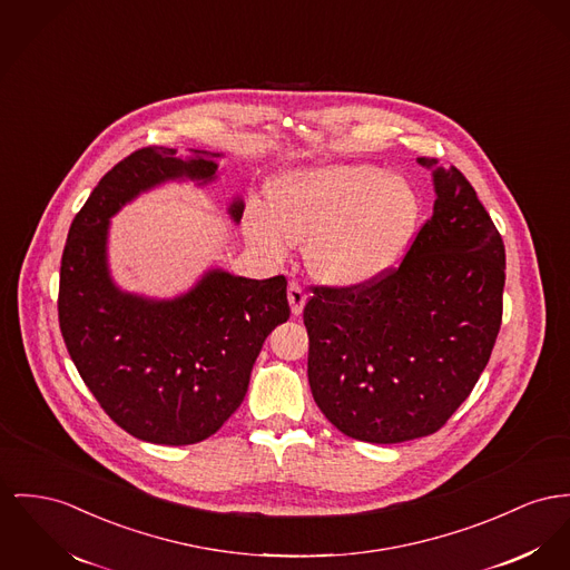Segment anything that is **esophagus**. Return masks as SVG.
<instances>
[{
  "label": "esophagus",
  "instance_id": "esophagus-1",
  "mask_svg": "<svg viewBox=\"0 0 570 570\" xmlns=\"http://www.w3.org/2000/svg\"><path fill=\"white\" fill-rule=\"evenodd\" d=\"M287 301H289V306H292V313H294V315H301V313H303L304 303H306V292H304L303 287H301L296 281H292L289 287H287Z\"/></svg>",
  "mask_w": 570,
  "mask_h": 570
}]
</instances>
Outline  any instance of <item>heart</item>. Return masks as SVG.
<instances>
[{
    "label": "heart",
    "instance_id": "heart-1",
    "mask_svg": "<svg viewBox=\"0 0 570 570\" xmlns=\"http://www.w3.org/2000/svg\"><path fill=\"white\" fill-rule=\"evenodd\" d=\"M269 207L248 212L250 237L274 257L308 242L306 266L335 287L376 283L402 259L419 220L411 184L367 164L292 170L274 181Z\"/></svg>",
    "mask_w": 570,
    "mask_h": 570
}]
</instances>
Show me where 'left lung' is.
Instances as JSON below:
<instances>
[{"mask_svg": "<svg viewBox=\"0 0 570 570\" xmlns=\"http://www.w3.org/2000/svg\"><path fill=\"white\" fill-rule=\"evenodd\" d=\"M432 173L434 212L402 264L365 287H313L304 306L308 384L345 436L434 434L469 397L501 326L505 248L455 166Z\"/></svg>", "mask_w": 570, "mask_h": 570, "instance_id": "obj_1", "label": "left lung"}]
</instances>
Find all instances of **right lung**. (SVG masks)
Wrapping results in <instances>:
<instances>
[{
  "mask_svg": "<svg viewBox=\"0 0 570 570\" xmlns=\"http://www.w3.org/2000/svg\"><path fill=\"white\" fill-rule=\"evenodd\" d=\"M220 153L145 147L127 155L88 196L69 228L58 317L77 372L131 436L191 445L216 434L244 402L267 335L289 320L287 281L207 269L190 292L153 301L116 287L108 228L116 212L159 184L216 181ZM244 200L228 205L239 223Z\"/></svg>",
  "mask_w": 570,
  "mask_h": 570,
  "instance_id": "obj_1",
  "label": "right lung"
}]
</instances>
